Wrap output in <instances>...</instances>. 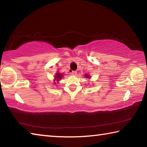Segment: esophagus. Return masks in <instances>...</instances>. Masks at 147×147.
Masks as SVG:
<instances>
[{
	"label": "esophagus",
	"instance_id": "obj_1",
	"mask_svg": "<svg viewBox=\"0 0 147 147\" xmlns=\"http://www.w3.org/2000/svg\"><path fill=\"white\" fill-rule=\"evenodd\" d=\"M71 74H73V75H76V74H77V72L75 71H73L71 72Z\"/></svg>",
	"mask_w": 147,
	"mask_h": 147
}]
</instances>
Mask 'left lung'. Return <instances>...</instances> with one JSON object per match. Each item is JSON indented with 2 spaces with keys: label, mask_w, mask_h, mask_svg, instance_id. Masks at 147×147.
<instances>
[{
  "label": "left lung",
  "mask_w": 147,
  "mask_h": 147,
  "mask_svg": "<svg viewBox=\"0 0 147 147\" xmlns=\"http://www.w3.org/2000/svg\"><path fill=\"white\" fill-rule=\"evenodd\" d=\"M86 78H88V77H89V76H88V75H86Z\"/></svg>",
  "instance_id": "obj_1"
}]
</instances>
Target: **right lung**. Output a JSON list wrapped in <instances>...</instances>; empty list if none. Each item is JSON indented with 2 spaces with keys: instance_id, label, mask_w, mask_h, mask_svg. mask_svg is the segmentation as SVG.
Listing matches in <instances>:
<instances>
[{
  "instance_id": "add662e5",
  "label": "right lung",
  "mask_w": 147,
  "mask_h": 147,
  "mask_svg": "<svg viewBox=\"0 0 147 147\" xmlns=\"http://www.w3.org/2000/svg\"><path fill=\"white\" fill-rule=\"evenodd\" d=\"M61 77H62V74H61L57 73L56 75V77H55V79L57 81H58L60 79H61Z\"/></svg>"
}]
</instances>
